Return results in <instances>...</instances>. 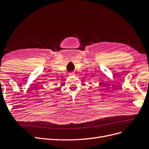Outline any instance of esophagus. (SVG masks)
Returning <instances> with one entry per match:
<instances>
[{"label": "esophagus", "mask_w": 149, "mask_h": 149, "mask_svg": "<svg viewBox=\"0 0 149 149\" xmlns=\"http://www.w3.org/2000/svg\"><path fill=\"white\" fill-rule=\"evenodd\" d=\"M69 75L70 76H73V75H75V74H74V72H71V73H70Z\"/></svg>", "instance_id": "34e87169"}]
</instances>
